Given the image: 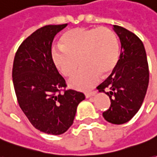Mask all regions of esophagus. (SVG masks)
<instances>
[{
	"instance_id": "esophagus-1",
	"label": "esophagus",
	"mask_w": 157,
	"mask_h": 157,
	"mask_svg": "<svg viewBox=\"0 0 157 157\" xmlns=\"http://www.w3.org/2000/svg\"><path fill=\"white\" fill-rule=\"evenodd\" d=\"M95 94H96V91H92V92H89V93H87V94H85L86 98H89V97L94 96Z\"/></svg>"
}]
</instances>
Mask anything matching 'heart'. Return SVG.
<instances>
[{"instance_id": "1", "label": "heart", "mask_w": 157, "mask_h": 157, "mask_svg": "<svg viewBox=\"0 0 157 157\" xmlns=\"http://www.w3.org/2000/svg\"><path fill=\"white\" fill-rule=\"evenodd\" d=\"M61 44L51 49L52 63L63 75L71 77L80 59L82 67L69 82L77 90L91 89L100 81L101 75L105 76L113 73L119 63V40L105 26L69 30L62 36Z\"/></svg>"}]
</instances>
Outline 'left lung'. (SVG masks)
Returning a JSON list of instances; mask_svg holds the SVG:
<instances>
[{
    "mask_svg": "<svg viewBox=\"0 0 157 157\" xmlns=\"http://www.w3.org/2000/svg\"><path fill=\"white\" fill-rule=\"evenodd\" d=\"M121 43L119 63L97 89L104 92L111 105L102 115L110 123L128 122L140 109L149 85V65L144 44L136 34L113 25Z\"/></svg>",
    "mask_w": 157,
    "mask_h": 157,
    "instance_id": "obj_1",
    "label": "left lung"
}]
</instances>
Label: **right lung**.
<instances>
[{
  "label": "right lung",
  "mask_w": 157,
  "mask_h": 157,
  "mask_svg": "<svg viewBox=\"0 0 157 157\" xmlns=\"http://www.w3.org/2000/svg\"><path fill=\"white\" fill-rule=\"evenodd\" d=\"M66 26L44 25L27 37L16 52L12 71L20 107L34 127L52 135L72 125L77 105L85 99L82 93L65 89L66 82L51 57L54 37Z\"/></svg>",
  "instance_id": "right-lung-1"
}]
</instances>
